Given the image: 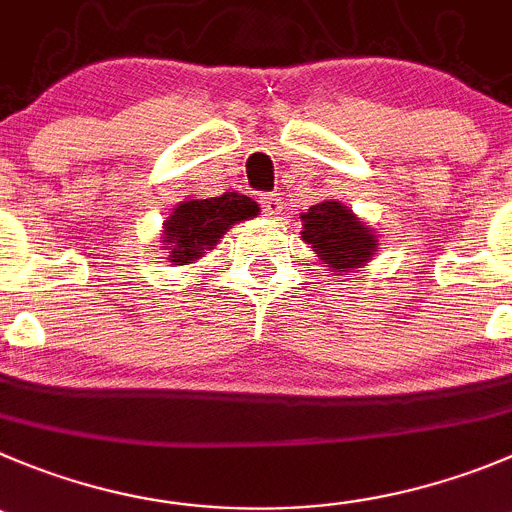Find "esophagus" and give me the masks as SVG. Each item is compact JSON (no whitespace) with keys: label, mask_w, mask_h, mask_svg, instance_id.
Here are the masks:
<instances>
[{"label":"esophagus","mask_w":512,"mask_h":512,"mask_svg":"<svg viewBox=\"0 0 512 512\" xmlns=\"http://www.w3.org/2000/svg\"><path fill=\"white\" fill-rule=\"evenodd\" d=\"M260 207L265 214H280L283 212V199H280L278 194L265 191V194H260Z\"/></svg>","instance_id":"obj_1"}]
</instances>
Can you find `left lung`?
Instances as JSON below:
<instances>
[{
	"label": "left lung",
	"mask_w": 512,
	"mask_h": 512,
	"mask_svg": "<svg viewBox=\"0 0 512 512\" xmlns=\"http://www.w3.org/2000/svg\"><path fill=\"white\" fill-rule=\"evenodd\" d=\"M303 240L336 272H351L376 252V234L338 202H321L303 214Z\"/></svg>",
	"instance_id": "left-lung-1"
}]
</instances>
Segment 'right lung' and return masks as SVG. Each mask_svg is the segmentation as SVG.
I'll list each match as a JSON object with an SVG mask.
<instances>
[{
    "instance_id": "add662e5",
    "label": "right lung",
    "mask_w": 512,
    "mask_h": 512,
    "mask_svg": "<svg viewBox=\"0 0 512 512\" xmlns=\"http://www.w3.org/2000/svg\"><path fill=\"white\" fill-rule=\"evenodd\" d=\"M257 204L245 194L227 191L222 197L191 199L179 204L166 219L164 242L169 245V260L176 265H186L199 260L204 250L214 247L232 224L250 219L257 214Z\"/></svg>"
}]
</instances>
